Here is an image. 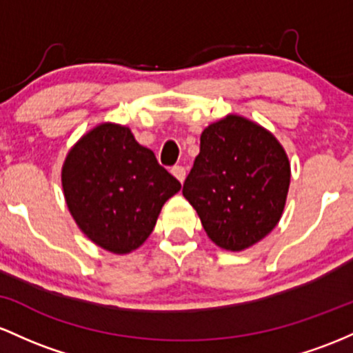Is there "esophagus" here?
<instances>
[{
    "instance_id": "obj_1",
    "label": "esophagus",
    "mask_w": 353,
    "mask_h": 353,
    "mask_svg": "<svg viewBox=\"0 0 353 353\" xmlns=\"http://www.w3.org/2000/svg\"><path fill=\"white\" fill-rule=\"evenodd\" d=\"M172 173H173V176H175L178 181H180V183H183L185 176H187V170H185V166L175 165V166H173V168H172Z\"/></svg>"
}]
</instances>
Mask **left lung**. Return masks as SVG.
I'll return each mask as SVG.
<instances>
[{
	"instance_id": "left-lung-1",
	"label": "left lung",
	"mask_w": 353,
	"mask_h": 353,
	"mask_svg": "<svg viewBox=\"0 0 353 353\" xmlns=\"http://www.w3.org/2000/svg\"><path fill=\"white\" fill-rule=\"evenodd\" d=\"M290 187V161L273 134L227 114L200 137V153L183 183L208 239L241 252L276 227Z\"/></svg>"
}]
</instances>
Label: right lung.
Listing matches in <instances>:
<instances>
[{"mask_svg": "<svg viewBox=\"0 0 353 353\" xmlns=\"http://www.w3.org/2000/svg\"><path fill=\"white\" fill-rule=\"evenodd\" d=\"M61 185L78 228L117 255L145 243L165 201L181 188L155 153L134 140L128 126L110 121L97 125L71 146Z\"/></svg>", "mask_w": 353, "mask_h": 353, "instance_id": "obj_1", "label": "right lung"}]
</instances>
